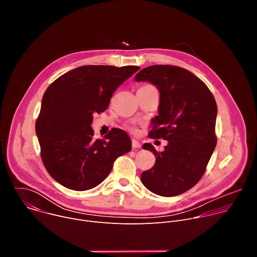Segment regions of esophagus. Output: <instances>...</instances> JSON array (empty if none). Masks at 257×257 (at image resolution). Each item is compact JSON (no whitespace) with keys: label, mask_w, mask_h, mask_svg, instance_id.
<instances>
[{"label":"esophagus","mask_w":257,"mask_h":257,"mask_svg":"<svg viewBox=\"0 0 257 257\" xmlns=\"http://www.w3.org/2000/svg\"><path fill=\"white\" fill-rule=\"evenodd\" d=\"M132 148H133V149H140L141 145H140V143H139L137 140L132 139Z\"/></svg>","instance_id":"esophagus-1"}]
</instances>
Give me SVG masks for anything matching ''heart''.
<instances>
[{
    "mask_svg": "<svg viewBox=\"0 0 257 257\" xmlns=\"http://www.w3.org/2000/svg\"><path fill=\"white\" fill-rule=\"evenodd\" d=\"M130 130H132V131H136V128H134V127H130Z\"/></svg>",
    "mask_w": 257,
    "mask_h": 257,
    "instance_id": "heart-1",
    "label": "heart"
}]
</instances>
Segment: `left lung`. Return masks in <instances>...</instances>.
Wrapping results in <instances>:
<instances>
[{
  "label": "left lung",
  "instance_id": "8db88e82",
  "mask_svg": "<svg viewBox=\"0 0 257 257\" xmlns=\"http://www.w3.org/2000/svg\"><path fill=\"white\" fill-rule=\"evenodd\" d=\"M135 80L158 87L159 115L153 119L151 137L168 140L161 153L143 144L156 156V164L141 174L142 184L161 196L184 193L201 179L215 149V99L204 82L177 66H150Z\"/></svg>",
  "mask_w": 257,
  "mask_h": 257
}]
</instances>
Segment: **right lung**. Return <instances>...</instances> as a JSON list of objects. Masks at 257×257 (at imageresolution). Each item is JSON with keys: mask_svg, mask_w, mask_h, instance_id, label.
I'll use <instances>...</instances> for the list:
<instances>
[{"mask_svg": "<svg viewBox=\"0 0 257 257\" xmlns=\"http://www.w3.org/2000/svg\"><path fill=\"white\" fill-rule=\"evenodd\" d=\"M140 67L88 65L73 69L46 90L35 132L48 173L64 187L84 191L107 177L114 162L131 151L121 129L94 139V113L104 112L116 89Z\"/></svg>", "mask_w": 257, "mask_h": 257, "instance_id": "right-lung-1", "label": "right lung"}]
</instances>
